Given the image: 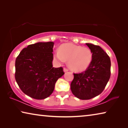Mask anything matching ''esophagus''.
<instances>
[{
	"instance_id": "obj_1",
	"label": "esophagus",
	"mask_w": 128,
	"mask_h": 128,
	"mask_svg": "<svg viewBox=\"0 0 128 128\" xmlns=\"http://www.w3.org/2000/svg\"><path fill=\"white\" fill-rule=\"evenodd\" d=\"M68 70H69L68 69H67V68H64V72H68Z\"/></svg>"
}]
</instances>
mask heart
I'll return each instance as SVG.
<instances>
[{
    "label": "heart",
    "mask_w": 128,
    "mask_h": 128,
    "mask_svg": "<svg viewBox=\"0 0 128 128\" xmlns=\"http://www.w3.org/2000/svg\"><path fill=\"white\" fill-rule=\"evenodd\" d=\"M55 57L60 62L68 61L69 68L75 72L85 70L90 66L92 59V53L90 48L66 43L55 52Z\"/></svg>",
    "instance_id": "heart-1"
}]
</instances>
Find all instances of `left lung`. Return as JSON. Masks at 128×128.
<instances>
[{"label":"left lung","mask_w":128,"mask_h":128,"mask_svg":"<svg viewBox=\"0 0 128 128\" xmlns=\"http://www.w3.org/2000/svg\"><path fill=\"white\" fill-rule=\"evenodd\" d=\"M92 53V59L85 71L73 73L71 82L73 94L78 99L88 100L98 96L104 89L111 76V60L100 46L86 43Z\"/></svg>","instance_id":"left-lung-1"}]
</instances>
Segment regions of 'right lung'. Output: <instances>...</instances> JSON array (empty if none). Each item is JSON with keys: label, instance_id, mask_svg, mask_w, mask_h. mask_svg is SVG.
Listing matches in <instances>:
<instances>
[{"label": "right lung", "instance_id": "add662e5", "mask_svg": "<svg viewBox=\"0 0 128 128\" xmlns=\"http://www.w3.org/2000/svg\"><path fill=\"white\" fill-rule=\"evenodd\" d=\"M54 44L48 42L30 44L16 58L15 79L22 92L31 98L48 97L56 82L64 74L62 67H53Z\"/></svg>", "mask_w": 128, "mask_h": 128}]
</instances>
